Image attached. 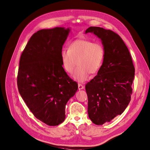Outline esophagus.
Masks as SVG:
<instances>
[{
	"label": "esophagus",
	"mask_w": 150,
	"mask_h": 150,
	"mask_svg": "<svg viewBox=\"0 0 150 150\" xmlns=\"http://www.w3.org/2000/svg\"><path fill=\"white\" fill-rule=\"evenodd\" d=\"M84 88V86L81 83H79L78 84V89L80 90H83Z\"/></svg>",
	"instance_id": "obj_1"
}]
</instances>
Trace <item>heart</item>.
Masks as SVG:
<instances>
[{
  "label": "heart",
  "mask_w": 150,
  "mask_h": 150,
  "mask_svg": "<svg viewBox=\"0 0 150 150\" xmlns=\"http://www.w3.org/2000/svg\"><path fill=\"white\" fill-rule=\"evenodd\" d=\"M61 61L65 71L71 74L79 65L73 77L79 82L86 81L90 74L100 68L105 57V50L100 42L78 39L69 45L68 50L61 51Z\"/></svg>",
  "instance_id": "heart-1"
}]
</instances>
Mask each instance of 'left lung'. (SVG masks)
<instances>
[{"label":"left lung","mask_w":150,"mask_h":150,"mask_svg":"<svg viewBox=\"0 0 150 150\" xmlns=\"http://www.w3.org/2000/svg\"><path fill=\"white\" fill-rule=\"evenodd\" d=\"M88 33L100 39L105 50L98 75L85 85L89 118L100 125L120 115L127 107L135 69L129 50L117 34L97 26H90L85 31Z\"/></svg>","instance_id":"obj_1"}]
</instances>
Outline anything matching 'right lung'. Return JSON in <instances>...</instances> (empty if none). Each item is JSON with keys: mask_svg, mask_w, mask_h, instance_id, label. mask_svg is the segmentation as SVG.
Listing matches in <instances>:
<instances>
[{"mask_svg": "<svg viewBox=\"0 0 150 150\" xmlns=\"http://www.w3.org/2000/svg\"><path fill=\"white\" fill-rule=\"evenodd\" d=\"M69 28L41 30L30 39L21 54L17 74L19 93L38 119L56 126L65 119V106L78 85L62 67L61 51Z\"/></svg>", "mask_w": 150, "mask_h": 150, "instance_id": "right-lung-1", "label": "right lung"}]
</instances>
